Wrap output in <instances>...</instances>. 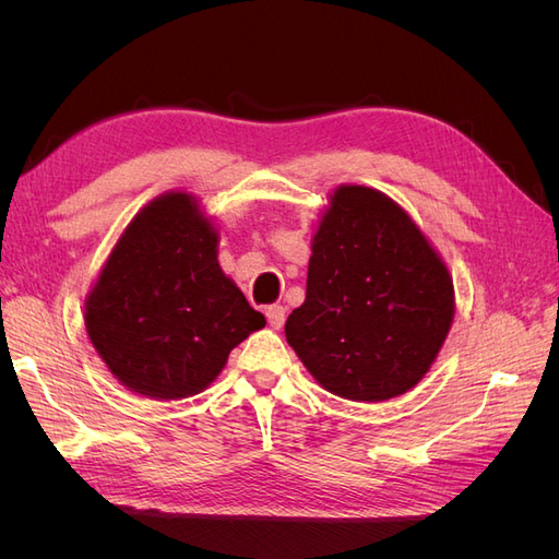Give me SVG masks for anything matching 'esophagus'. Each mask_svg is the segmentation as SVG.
<instances>
[{"label": "esophagus", "mask_w": 559, "mask_h": 559, "mask_svg": "<svg viewBox=\"0 0 559 559\" xmlns=\"http://www.w3.org/2000/svg\"><path fill=\"white\" fill-rule=\"evenodd\" d=\"M265 317H267V324L273 329H282L284 326V319H286V310L282 306H270L265 310Z\"/></svg>", "instance_id": "obj_1"}]
</instances>
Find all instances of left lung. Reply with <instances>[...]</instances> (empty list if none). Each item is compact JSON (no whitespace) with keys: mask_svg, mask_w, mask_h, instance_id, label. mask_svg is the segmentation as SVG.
I'll return each instance as SVG.
<instances>
[{"mask_svg":"<svg viewBox=\"0 0 559 559\" xmlns=\"http://www.w3.org/2000/svg\"><path fill=\"white\" fill-rule=\"evenodd\" d=\"M452 317L448 265L408 212L337 186L312 235L306 302L284 326L310 376L349 401L401 396L429 373Z\"/></svg>","mask_w":559,"mask_h":559,"instance_id":"left-lung-1","label":"left lung"}]
</instances>
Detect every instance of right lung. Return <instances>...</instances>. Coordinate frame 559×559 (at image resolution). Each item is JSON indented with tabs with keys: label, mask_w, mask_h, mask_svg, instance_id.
Segmentation results:
<instances>
[{
	"label": "right lung",
	"mask_w": 559,
	"mask_h": 559,
	"mask_svg": "<svg viewBox=\"0 0 559 559\" xmlns=\"http://www.w3.org/2000/svg\"><path fill=\"white\" fill-rule=\"evenodd\" d=\"M218 230L191 193L138 212L86 298V331L123 386L158 401L200 394L265 326L216 261Z\"/></svg>",
	"instance_id": "obj_1"
}]
</instances>
